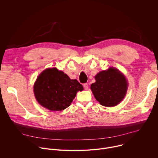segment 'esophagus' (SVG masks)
Returning <instances> with one entry per match:
<instances>
[{
    "label": "esophagus",
    "instance_id": "obj_1",
    "mask_svg": "<svg viewBox=\"0 0 158 158\" xmlns=\"http://www.w3.org/2000/svg\"><path fill=\"white\" fill-rule=\"evenodd\" d=\"M83 86H84V89H85V90L88 89V87H89V86H88V84H87V83H85V84H84Z\"/></svg>",
    "mask_w": 158,
    "mask_h": 158
}]
</instances>
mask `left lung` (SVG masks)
I'll list each match as a JSON object with an SVG mask.
<instances>
[{"instance_id": "8db88e82", "label": "left lung", "mask_w": 158, "mask_h": 158, "mask_svg": "<svg viewBox=\"0 0 158 158\" xmlns=\"http://www.w3.org/2000/svg\"><path fill=\"white\" fill-rule=\"evenodd\" d=\"M96 82L91 85L96 99L106 107H113L124 99L127 90V82L124 74L114 67L101 71L95 76Z\"/></svg>"}]
</instances>
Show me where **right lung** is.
<instances>
[{"instance_id":"right-lung-1","label":"right lung","mask_w":158,"mask_h":158,"mask_svg":"<svg viewBox=\"0 0 158 158\" xmlns=\"http://www.w3.org/2000/svg\"><path fill=\"white\" fill-rule=\"evenodd\" d=\"M83 87L76 79H71L57 68L42 71L37 78L34 93L37 102L50 110L59 111L68 107L77 93Z\"/></svg>"}]
</instances>
